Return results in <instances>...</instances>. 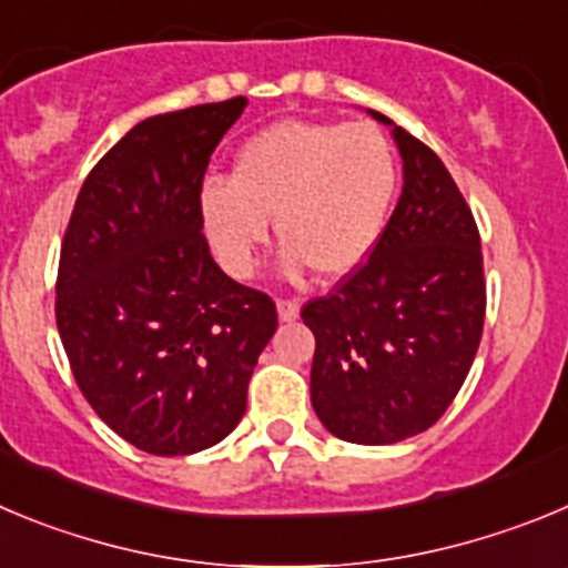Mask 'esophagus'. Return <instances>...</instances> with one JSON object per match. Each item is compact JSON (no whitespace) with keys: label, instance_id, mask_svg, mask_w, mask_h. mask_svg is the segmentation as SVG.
I'll return each mask as SVG.
<instances>
[{"label":"esophagus","instance_id":"1","mask_svg":"<svg viewBox=\"0 0 568 568\" xmlns=\"http://www.w3.org/2000/svg\"><path fill=\"white\" fill-rule=\"evenodd\" d=\"M275 310H278V321H284V324H293V321L301 315L298 301H290V298H281L278 304H275Z\"/></svg>","mask_w":568,"mask_h":568}]
</instances>
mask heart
Listing matches in <instances>:
<instances>
[{"instance_id": "b5f03b06", "label": "heart", "mask_w": 568, "mask_h": 568, "mask_svg": "<svg viewBox=\"0 0 568 568\" xmlns=\"http://www.w3.org/2000/svg\"><path fill=\"white\" fill-rule=\"evenodd\" d=\"M397 189V154L377 126L287 118L239 145L227 182L202 185L200 216L213 256L236 278L256 270L270 220L284 273L346 278L383 239Z\"/></svg>"}]
</instances>
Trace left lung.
Returning <instances> with one entry per match:
<instances>
[{
  "label": "left lung",
  "instance_id": "left-lung-1",
  "mask_svg": "<svg viewBox=\"0 0 568 568\" xmlns=\"http://www.w3.org/2000/svg\"><path fill=\"white\" fill-rule=\"evenodd\" d=\"M403 194L368 262L304 306L315 335L310 394L329 434L394 445L423 434L459 394L485 326L481 242L465 196L428 145L386 114Z\"/></svg>",
  "mask_w": 568,
  "mask_h": 568
}]
</instances>
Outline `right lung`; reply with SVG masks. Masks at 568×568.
Instances as JSON below:
<instances>
[{"mask_svg": "<svg viewBox=\"0 0 568 568\" xmlns=\"http://www.w3.org/2000/svg\"><path fill=\"white\" fill-rule=\"evenodd\" d=\"M247 98L140 121L90 171L61 244L55 321L103 423L154 456L200 454L247 408L275 304L202 236L207 160Z\"/></svg>", "mask_w": 568, "mask_h": 568, "instance_id": "1", "label": "right lung"}]
</instances>
